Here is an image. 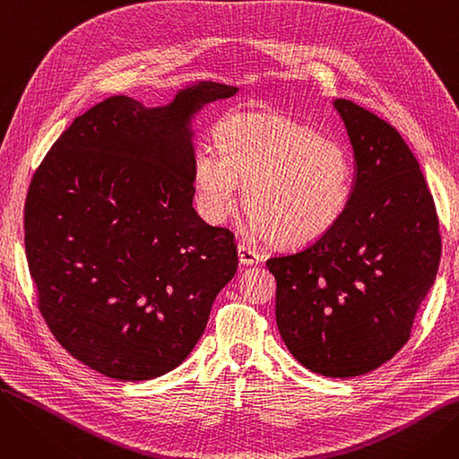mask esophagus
Returning a JSON list of instances; mask_svg holds the SVG:
<instances>
[{
    "mask_svg": "<svg viewBox=\"0 0 459 459\" xmlns=\"http://www.w3.org/2000/svg\"><path fill=\"white\" fill-rule=\"evenodd\" d=\"M238 258L242 266H253V264L262 260L260 253L255 251L253 247H249L247 244H238Z\"/></svg>",
    "mask_w": 459,
    "mask_h": 459,
    "instance_id": "1",
    "label": "esophagus"
}]
</instances>
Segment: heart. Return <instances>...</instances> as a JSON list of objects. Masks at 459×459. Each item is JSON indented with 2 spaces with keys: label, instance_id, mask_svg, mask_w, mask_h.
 <instances>
[{
  "label": "heart",
  "instance_id": "heart-1",
  "mask_svg": "<svg viewBox=\"0 0 459 459\" xmlns=\"http://www.w3.org/2000/svg\"><path fill=\"white\" fill-rule=\"evenodd\" d=\"M220 154L201 149L193 184L204 215L225 221L239 204L253 229L282 247H305L327 236L353 195V163L344 144L301 120L277 113H238L215 130Z\"/></svg>",
  "mask_w": 459,
  "mask_h": 459
}]
</instances>
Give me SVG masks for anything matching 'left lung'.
I'll use <instances>...</instances> for the list:
<instances>
[{
	"mask_svg": "<svg viewBox=\"0 0 459 459\" xmlns=\"http://www.w3.org/2000/svg\"><path fill=\"white\" fill-rule=\"evenodd\" d=\"M355 161L353 195L327 236L266 262L286 348L327 377L367 374L402 350L436 281L441 236L420 165L402 135L339 99Z\"/></svg>",
	"mask_w": 459,
	"mask_h": 459,
	"instance_id": "obj_1",
	"label": "left lung"
}]
</instances>
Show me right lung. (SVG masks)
Instances as JSON below:
<instances>
[{
    "label": "right lung",
    "mask_w": 459,
    "mask_h": 459,
    "mask_svg": "<svg viewBox=\"0 0 459 459\" xmlns=\"http://www.w3.org/2000/svg\"><path fill=\"white\" fill-rule=\"evenodd\" d=\"M238 87L195 82L167 106L111 96L54 143L26 201L42 316L80 363L120 381L177 368L234 277V234L193 208V118Z\"/></svg>",
    "instance_id": "obj_1"
}]
</instances>
